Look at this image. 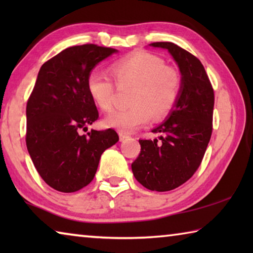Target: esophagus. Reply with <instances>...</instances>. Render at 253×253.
Instances as JSON below:
<instances>
[{"label": "esophagus", "mask_w": 253, "mask_h": 253, "mask_svg": "<svg viewBox=\"0 0 253 253\" xmlns=\"http://www.w3.org/2000/svg\"><path fill=\"white\" fill-rule=\"evenodd\" d=\"M127 138H129V135H127L126 132L119 131V139H121V142H124V140H126Z\"/></svg>", "instance_id": "1"}]
</instances>
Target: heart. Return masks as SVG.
Here are the masks:
<instances>
[{
	"label": "heart",
	"instance_id": "b5f03b06",
	"mask_svg": "<svg viewBox=\"0 0 253 253\" xmlns=\"http://www.w3.org/2000/svg\"><path fill=\"white\" fill-rule=\"evenodd\" d=\"M119 88L132 87L127 109L115 110L104 119L106 127L132 131L148 123L151 117L160 121L173 110L182 89V77L177 69L166 66L157 55L137 52L110 67ZM87 91L98 108H113L115 84L109 76L93 70L87 77Z\"/></svg>",
	"mask_w": 253,
	"mask_h": 253
}]
</instances>
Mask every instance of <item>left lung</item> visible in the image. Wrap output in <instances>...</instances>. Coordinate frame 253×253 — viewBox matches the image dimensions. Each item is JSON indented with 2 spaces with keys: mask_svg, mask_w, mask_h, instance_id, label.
I'll use <instances>...</instances> for the list:
<instances>
[{
  "mask_svg": "<svg viewBox=\"0 0 253 253\" xmlns=\"http://www.w3.org/2000/svg\"><path fill=\"white\" fill-rule=\"evenodd\" d=\"M151 45L168 49L182 74V89L168 121L153 129L160 138L139 139L132 162L135 178L151 191L174 190L200 168L212 135L214 90L200 60L172 42Z\"/></svg>",
  "mask_w": 253,
  "mask_h": 253,
  "instance_id": "left-lung-1",
  "label": "left lung"
}]
</instances>
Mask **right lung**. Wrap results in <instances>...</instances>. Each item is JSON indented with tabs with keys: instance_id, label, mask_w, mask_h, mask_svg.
I'll return each instance as SVG.
<instances>
[{
	"instance_id": "add662e5",
	"label": "right lung",
	"mask_w": 253,
	"mask_h": 253,
	"mask_svg": "<svg viewBox=\"0 0 253 253\" xmlns=\"http://www.w3.org/2000/svg\"><path fill=\"white\" fill-rule=\"evenodd\" d=\"M116 50L88 43L67 48L42 65L27 102L28 152L42 179L72 193L90 183L101 154L118 142L111 128L87 126L99 117L87 91V77Z\"/></svg>"
}]
</instances>
